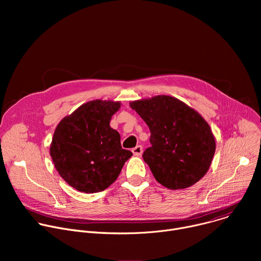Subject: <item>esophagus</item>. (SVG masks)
Listing matches in <instances>:
<instances>
[{
    "label": "esophagus",
    "instance_id": "34e87169",
    "mask_svg": "<svg viewBox=\"0 0 261 261\" xmlns=\"http://www.w3.org/2000/svg\"><path fill=\"white\" fill-rule=\"evenodd\" d=\"M132 152L134 154V156H140L142 154V146L141 145H137L134 148H132Z\"/></svg>",
    "mask_w": 261,
    "mask_h": 261
}]
</instances>
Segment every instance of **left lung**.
Returning a JSON list of instances; mask_svg holds the SVG:
<instances>
[{"label": "left lung", "instance_id": "left-lung-1", "mask_svg": "<svg viewBox=\"0 0 261 261\" xmlns=\"http://www.w3.org/2000/svg\"><path fill=\"white\" fill-rule=\"evenodd\" d=\"M151 131L142 158L156 180L171 190L189 188L207 172L216 151L210 125L195 109L166 95L130 102Z\"/></svg>", "mask_w": 261, "mask_h": 261}]
</instances>
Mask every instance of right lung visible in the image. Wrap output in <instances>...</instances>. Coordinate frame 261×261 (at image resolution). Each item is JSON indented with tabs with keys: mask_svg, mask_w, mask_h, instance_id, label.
<instances>
[{
	"mask_svg": "<svg viewBox=\"0 0 261 261\" xmlns=\"http://www.w3.org/2000/svg\"><path fill=\"white\" fill-rule=\"evenodd\" d=\"M121 102L93 100L58 124L49 154L59 174L80 192L105 190L132 156L121 145L120 133L109 123Z\"/></svg>",
	"mask_w": 261,
	"mask_h": 261,
	"instance_id": "1",
	"label": "right lung"
}]
</instances>
